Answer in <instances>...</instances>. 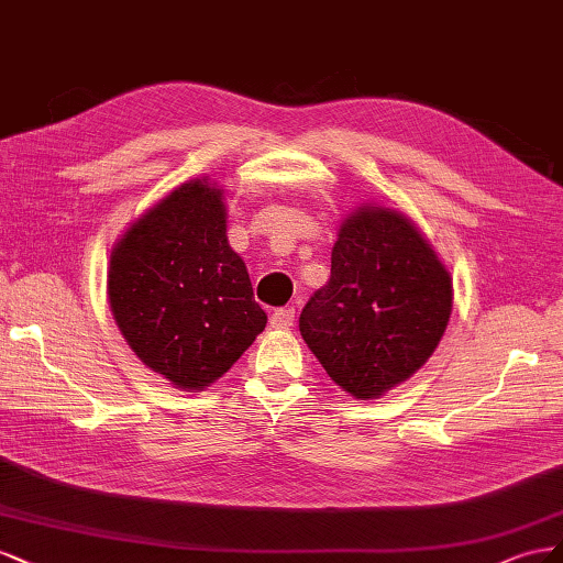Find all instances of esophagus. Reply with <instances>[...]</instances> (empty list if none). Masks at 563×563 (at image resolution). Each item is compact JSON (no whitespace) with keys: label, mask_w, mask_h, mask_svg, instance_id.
<instances>
[{"label":"esophagus","mask_w":563,"mask_h":563,"mask_svg":"<svg viewBox=\"0 0 563 563\" xmlns=\"http://www.w3.org/2000/svg\"><path fill=\"white\" fill-rule=\"evenodd\" d=\"M292 323H295V307H283V309H276L271 313L273 328L285 330V328H292Z\"/></svg>","instance_id":"34e87169"}]
</instances>
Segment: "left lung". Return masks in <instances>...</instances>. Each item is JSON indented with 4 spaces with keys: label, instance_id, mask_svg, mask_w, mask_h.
<instances>
[{
    "label": "left lung",
    "instance_id": "8db88e82",
    "mask_svg": "<svg viewBox=\"0 0 563 563\" xmlns=\"http://www.w3.org/2000/svg\"><path fill=\"white\" fill-rule=\"evenodd\" d=\"M453 280L422 233L384 207L351 214L332 247L328 285L299 316L303 342L356 398L406 382L439 346Z\"/></svg>",
    "mask_w": 563,
    "mask_h": 563
}]
</instances>
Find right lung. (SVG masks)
Listing matches in <instances>:
<instances>
[{
  "label": "right lung",
  "mask_w": 563,
  "mask_h": 563,
  "mask_svg": "<svg viewBox=\"0 0 563 563\" xmlns=\"http://www.w3.org/2000/svg\"><path fill=\"white\" fill-rule=\"evenodd\" d=\"M108 297L126 344L181 389L212 384L266 328L221 190L207 181L176 188L122 235Z\"/></svg>",
  "instance_id": "add662e5"
}]
</instances>
